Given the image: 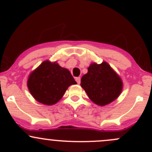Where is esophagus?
Returning <instances> with one entry per match:
<instances>
[{
  "label": "esophagus",
  "mask_w": 152,
  "mask_h": 152,
  "mask_svg": "<svg viewBox=\"0 0 152 152\" xmlns=\"http://www.w3.org/2000/svg\"><path fill=\"white\" fill-rule=\"evenodd\" d=\"M76 81L77 82L78 84H80L81 82V78L80 77H76Z\"/></svg>",
  "instance_id": "obj_1"
}]
</instances>
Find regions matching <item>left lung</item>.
I'll return each mask as SVG.
<instances>
[{
    "mask_svg": "<svg viewBox=\"0 0 152 152\" xmlns=\"http://www.w3.org/2000/svg\"><path fill=\"white\" fill-rule=\"evenodd\" d=\"M81 87L90 99L104 106L117 99L121 94L123 83L120 76L106 61L90 64L88 73L81 79Z\"/></svg>",
    "mask_w": 152,
    "mask_h": 152,
    "instance_id": "obj_1",
    "label": "left lung"
}]
</instances>
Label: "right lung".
Listing matches in <instances>:
<instances>
[{"label":"right lung","instance_id":"1","mask_svg":"<svg viewBox=\"0 0 152 152\" xmlns=\"http://www.w3.org/2000/svg\"><path fill=\"white\" fill-rule=\"evenodd\" d=\"M76 82L67 68L56 61H43L29 75L27 87L36 101L46 105L58 102L67 88Z\"/></svg>","mask_w":152,"mask_h":152}]
</instances>
